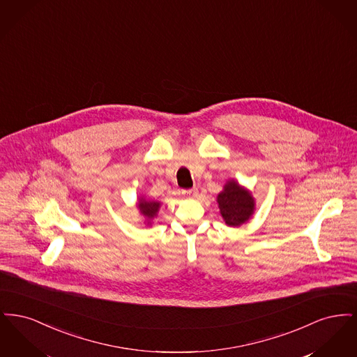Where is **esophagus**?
I'll return each mask as SVG.
<instances>
[{"mask_svg": "<svg viewBox=\"0 0 357 357\" xmlns=\"http://www.w3.org/2000/svg\"><path fill=\"white\" fill-rule=\"evenodd\" d=\"M182 194L186 197V198H195L198 195V188H188V190H183Z\"/></svg>", "mask_w": 357, "mask_h": 357, "instance_id": "34e87169", "label": "esophagus"}]
</instances>
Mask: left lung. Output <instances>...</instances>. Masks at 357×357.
<instances>
[{
	"label": "left lung",
	"instance_id": "8db88e82",
	"mask_svg": "<svg viewBox=\"0 0 357 357\" xmlns=\"http://www.w3.org/2000/svg\"><path fill=\"white\" fill-rule=\"evenodd\" d=\"M222 220L230 227H239L250 221L255 211V199L252 191L238 183L237 179H227L217 197Z\"/></svg>",
	"mask_w": 357,
	"mask_h": 357
}]
</instances>
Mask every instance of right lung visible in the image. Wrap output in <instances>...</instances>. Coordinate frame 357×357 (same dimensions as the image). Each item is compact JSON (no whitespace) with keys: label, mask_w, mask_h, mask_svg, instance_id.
Listing matches in <instances>:
<instances>
[{"label":"right lung","mask_w":357,"mask_h":357,"mask_svg":"<svg viewBox=\"0 0 357 357\" xmlns=\"http://www.w3.org/2000/svg\"><path fill=\"white\" fill-rule=\"evenodd\" d=\"M160 206H162V204L159 201L150 199L146 195H140L137 198L136 207L139 210V214L144 218V225L146 226H153V221L158 217Z\"/></svg>","instance_id":"1"}]
</instances>
